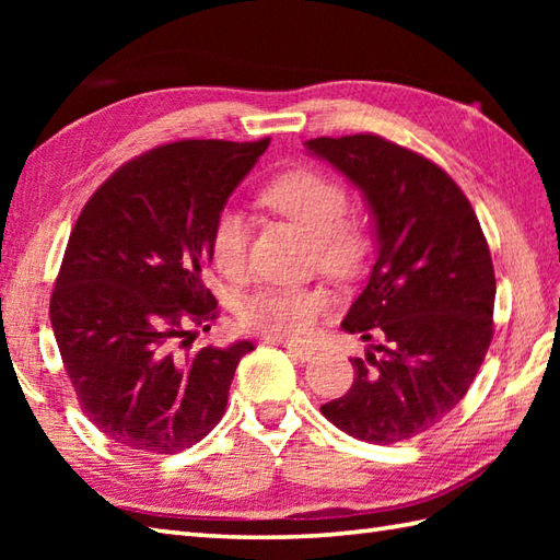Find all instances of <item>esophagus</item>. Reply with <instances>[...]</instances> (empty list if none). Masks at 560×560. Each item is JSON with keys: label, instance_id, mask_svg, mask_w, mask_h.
<instances>
[{"label": "esophagus", "instance_id": "obj_1", "mask_svg": "<svg viewBox=\"0 0 560 560\" xmlns=\"http://www.w3.org/2000/svg\"><path fill=\"white\" fill-rule=\"evenodd\" d=\"M287 351L293 355V359L299 361H311L315 355L313 347H301V343H287Z\"/></svg>", "mask_w": 560, "mask_h": 560}]
</instances>
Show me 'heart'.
Listing matches in <instances>:
<instances>
[{"label": "heart", "instance_id": "b5f03b06", "mask_svg": "<svg viewBox=\"0 0 560 560\" xmlns=\"http://www.w3.org/2000/svg\"><path fill=\"white\" fill-rule=\"evenodd\" d=\"M259 201L315 237L319 267L331 273H351L365 257V233L347 221L349 192L335 177L315 168L283 173L261 189ZM247 221L237 209L225 207L213 217L209 253L225 277L245 267ZM325 293L313 287H265L241 307L243 327L273 339H303L325 311Z\"/></svg>", "mask_w": 560, "mask_h": 560}]
</instances>
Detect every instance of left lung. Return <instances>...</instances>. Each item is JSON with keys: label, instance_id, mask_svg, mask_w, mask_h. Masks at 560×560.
I'll return each instance as SVG.
<instances>
[{"label": "left lung", "instance_id": "1", "mask_svg": "<svg viewBox=\"0 0 560 560\" xmlns=\"http://www.w3.org/2000/svg\"><path fill=\"white\" fill-rule=\"evenodd\" d=\"M361 189L377 259L341 327L363 341L347 395L319 407L365 443L425 433L467 395L493 339L495 273L483 231L455 180L377 135L305 141Z\"/></svg>", "mask_w": 560, "mask_h": 560}]
</instances>
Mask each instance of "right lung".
Wrapping results in <instances>:
<instances>
[{
  "label": "right lung",
  "instance_id": "add662e5",
  "mask_svg": "<svg viewBox=\"0 0 560 560\" xmlns=\"http://www.w3.org/2000/svg\"><path fill=\"white\" fill-rule=\"evenodd\" d=\"M269 139H185L117 168L81 209L50 323L81 411L101 433L175 455L221 421L253 341L183 351L209 329V231Z\"/></svg>",
  "mask_w": 560,
  "mask_h": 560
}]
</instances>
